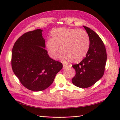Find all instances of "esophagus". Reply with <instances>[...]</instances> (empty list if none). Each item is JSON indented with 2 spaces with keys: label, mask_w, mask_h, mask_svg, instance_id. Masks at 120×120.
Instances as JSON below:
<instances>
[{
  "label": "esophagus",
  "mask_w": 120,
  "mask_h": 120,
  "mask_svg": "<svg viewBox=\"0 0 120 120\" xmlns=\"http://www.w3.org/2000/svg\"><path fill=\"white\" fill-rule=\"evenodd\" d=\"M70 66L68 65H63V69H65V68H69Z\"/></svg>",
  "instance_id": "34e87169"
}]
</instances>
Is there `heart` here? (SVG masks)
<instances>
[{
  "label": "heart",
  "instance_id": "obj_1",
  "mask_svg": "<svg viewBox=\"0 0 120 120\" xmlns=\"http://www.w3.org/2000/svg\"><path fill=\"white\" fill-rule=\"evenodd\" d=\"M52 39H48L45 47L49 57L56 59L59 51L60 59L64 62L81 61L87 53L90 39L85 31L77 29L58 28L51 31Z\"/></svg>",
  "mask_w": 120,
  "mask_h": 120
}]
</instances>
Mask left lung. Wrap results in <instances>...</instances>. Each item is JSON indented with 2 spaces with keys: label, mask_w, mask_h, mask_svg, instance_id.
Listing matches in <instances>:
<instances>
[{
  "label": "left lung",
  "mask_w": 120,
  "mask_h": 120,
  "mask_svg": "<svg viewBox=\"0 0 120 120\" xmlns=\"http://www.w3.org/2000/svg\"><path fill=\"white\" fill-rule=\"evenodd\" d=\"M90 39V46L86 57L73 65L76 75L72 83L81 88H86L95 84L103 77L107 61L106 48L98 35L89 28L83 26Z\"/></svg>",
  "instance_id": "obj_1"
}]
</instances>
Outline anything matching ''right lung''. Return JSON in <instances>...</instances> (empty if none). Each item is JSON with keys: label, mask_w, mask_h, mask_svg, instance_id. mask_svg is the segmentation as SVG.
I'll return each instance as SVG.
<instances>
[{"label": "right lung", "mask_w": 120, "mask_h": 120, "mask_svg": "<svg viewBox=\"0 0 120 120\" xmlns=\"http://www.w3.org/2000/svg\"><path fill=\"white\" fill-rule=\"evenodd\" d=\"M42 31L39 29L25 33L15 42L12 52L14 74L25 88L33 91L49 87L63 67L47 54Z\"/></svg>", "instance_id": "1"}]
</instances>
